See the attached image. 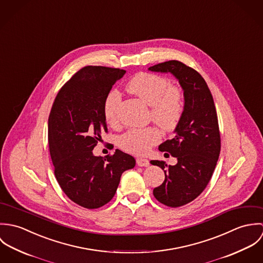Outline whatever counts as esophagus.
I'll use <instances>...</instances> for the list:
<instances>
[{"mask_svg": "<svg viewBox=\"0 0 263 263\" xmlns=\"http://www.w3.org/2000/svg\"><path fill=\"white\" fill-rule=\"evenodd\" d=\"M137 165L141 166V167H147L150 165L149 160L144 159V158H137Z\"/></svg>", "mask_w": 263, "mask_h": 263, "instance_id": "1", "label": "esophagus"}]
</instances>
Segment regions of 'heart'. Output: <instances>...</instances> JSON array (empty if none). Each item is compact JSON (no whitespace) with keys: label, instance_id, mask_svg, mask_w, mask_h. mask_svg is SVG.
Here are the masks:
<instances>
[{"label":"heart","instance_id":"obj_1","mask_svg":"<svg viewBox=\"0 0 263 263\" xmlns=\"http://www.w3.org/2000/svg\"><path fill=\"white\" fill-rule=\"evenodd\" d=\"M127 90L140 97L151 106V118L166 130H173L179 123L183 110L181 91L166 77L142 72L134 76L127 83ZM121 95L111 90L103 104V114L108 124L116 125L119 121ZM161 141V134L156 127L130 128L118 139L120 149L134 155H145Z\"/></svg>","mask_w":263,"mask_h":263}]
</instances>
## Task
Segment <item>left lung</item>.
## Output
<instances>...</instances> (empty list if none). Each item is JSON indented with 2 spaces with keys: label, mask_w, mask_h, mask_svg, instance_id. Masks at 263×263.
Returning a JSON list of instances; mask_svg holds the SVG:
<instances>
[{
  "label": "left lung",
  "mask_w": 263,
  "mask_h": 263,
  "mask_svg": "<svg viewBox=\"0 0 263 263\" xmlns=\"http://www.w3.org/2000/svg\"><path fill=\"white\" fill-rule=\"evenodd\" d=\"M149 70L173 74L184 91V110L176 135L159 146L178 162L168 166L164 161H151L165 173L164 182L153 190L154 196L167 206L178 208L195 199L213 176L221 151L218 115L204 79L194 69L179 61H168Z\"/></svg>",
  "instance_id": "8db88e82"
}]
</instances>
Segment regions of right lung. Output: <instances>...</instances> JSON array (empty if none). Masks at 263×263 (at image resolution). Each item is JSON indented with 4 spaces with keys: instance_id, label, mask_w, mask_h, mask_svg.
Listing matches in <instances>:
<instances>
[{
    "instance_id": "right-lung-1",
    "label": "right lung",
    "mask_w": 263,
    "mask_h": 263,
    "mask_svg": "<svg viewBox=\"0 0 263 263\" xmlns=\"http://www.w3.org/2000/svg\"><path fill=\"white\" fill-rule=\"evenodd\" d=\"M125 71L87 66L59 91L48 117V145L54 176L66 195L86 209H98L112 199L121 174L136 165L120 150L96 157L93 149L107 133L103 104Z\"/></svg>"
}]
</instances>
